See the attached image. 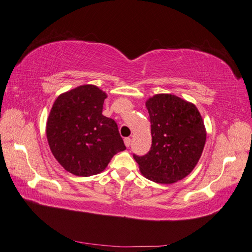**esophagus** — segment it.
<instances>
[{
    "mask_svg": "<svg viewBox=\"0 0 252 252\" xmlns=\"http://www.w3.org/2000/svg\"><path fill=\"white\" fill-rule=\"evenodd\" d=\"M125 144H126V147H130V145H131V138L130 137H126L125 138Z\"/></svg>",
    "mask_w": 252,
    "mask_h": 252,
    "instance_id": "34e87169",
    "label": "esophagus"
}]
</instances>
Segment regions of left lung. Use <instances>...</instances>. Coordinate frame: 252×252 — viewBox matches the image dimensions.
<instances>
[{"label":"left lung","mask_w":252,"mask_h":252,"mask_svg":"<svg viewBox=\"0 0 252 252\" xmlns=\"http://www.w3.org/2000/svg\"><path fill=\"white\" fill-rule=\"evenodd\" d=\"M152 147L143 156L133 154L145 178L160 184L184 179L195 168L206 143L199 111L171 94H157L146 101Z\"/></svg>","instance_id":"obj_1"}]
</instances>
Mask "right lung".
Here are the masks:
<instances>
[{"instance_id": "add662e5", "label": "right lung", "mask_w": 252, "mask_h": 252, "mask_svg": "<svg viewBox=\"0 0 252 252\" xmlns=\"http://www.w3.org/2000/svg\"><path fill=\"white\" fill-rule=\"evenodd\" d=\"M107 95L95 85H82L58 96L46 123L52 154L62 167L78 176L101 172L126 149L114 119L105 117Z\"/></svg>"}]
</instances>
